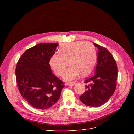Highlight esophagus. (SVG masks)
<instances>
[{
    "label": "esophagus",
    "mask_w": 134,
    "mask_h": 134,
    "mask_svg": "<svg viewBox=\"0 0 134 134\" xmlns=\"http://www.w3.org/2000/svg\"><path fill=\"white\" fill-rule=\"evenodd\" d=\"M76 82H68L67 83V85L68 86H73L74 85H75Z\"/></svg>",
    "instance_id": "1"
}]
</instances>
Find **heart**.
<instances>
[{
	"label": "heart",
	"mask_w": 134,
	"mask_h": 134,
	"mask_svg": "<svg viewBox=\"0 0 134 134\" xmlns=\"http://www.w3.org/2000/svg\"><path fill=\"white\" fill-rule=\"evenodd\" d=\"M97 59L96 49L88 42H74L62 45L59 53L53 54L49 60V65L54 72L61 76L69 63L70 68L63 75V79L72 81L81 74L87 75L92 72Z\"/></svg>",
	"instance_id": "b5f03b06"
}]
</instances>
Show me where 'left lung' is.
I'll use <instances>...</instances> for the list:
<instances>
[{
    "instance_id": "8db88e82",
    "label": "left lung",
    "mask_w": 134,
    "mask_h": 134,
    "mask_svg": "<svg viewBox=\"0 0 134 134\" xmlns=\"http://www.w3.org/2000/svg\"><path fill=\"white\" fill-rule=\"evenodd\" d=\"M98 49L96 72L86 79V91L80 97L81 102L87 106L98 107L109 100L114 93L117 80V66L111 53L100 45L93 43Z\"/></svg>"
}]
</instances>
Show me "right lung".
<instances>
[{
	"label": "right lung",
	"mask_w": 134,
	"mask_h": 134,
	"mask_svg": "<svg viewBox=\"0 0 134 134\" xmlns=\"http://www.w3.org/2000/svg\"><path fill=\"white\" fill-rule=\"evenodd\" d=\"M58 43H41L27 50L16 68L20 93L32 107L44 110L55 104L64 87L63 82L52 72L49 60Z\"/></svg>",
	"instance_id": "right-lung-1"
}]
</instances>
